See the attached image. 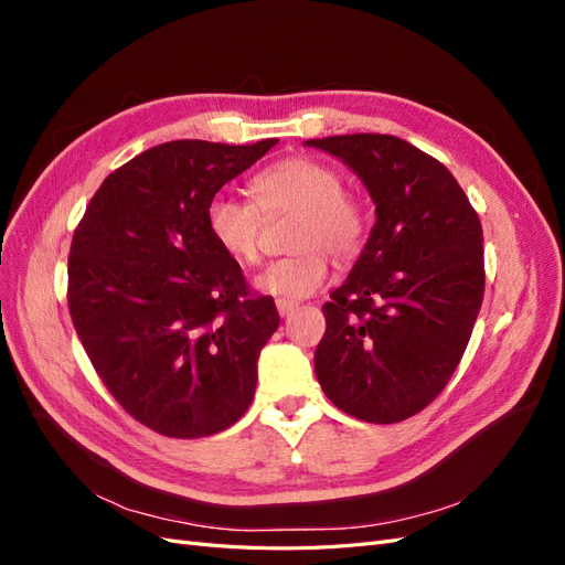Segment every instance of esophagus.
I'll return each mask as SVG.
<instances>
[{
	"label": "esophagus",
	"mask_w": 565,
	"mask_h": 565,
	"mask_svg": "<svg viewBox=\"0 0 565 565\" xmlns=\"http://www.w3.org/2000/svg\"><path fill=\"white\" fill-rule=\"evenodd\" d=\"M276 309H278V313L285 318V316H289V313H292V311L297 309V303L289 301V299H276Z\"/></svg>",
	"instance_id": "1"
}]
</instances>
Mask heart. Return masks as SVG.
Returning a JSON list of instances; mask_svg holds the SVG:
<instances>
[{"label": "heart", "instance_id": "heart-1", "mask_svg": "<svg viewBox=\"0 0 565 565\" xmlns=\"http://www.w3.org/2000/svg\"><path fill=\"white\" fill-rule=\"evenodd\" d=\"M252 202L214 195L204 210L214 245L235 264L249 266L259 259L264 216L297 214L289 256L264 266L254 285L278 299L316 295L328 280V252L339 262L353 259L367 235L363 204L344 191L337 169L320 160L292 156L268 164L249 181Z\"/></svg>", "mask_w": 565, "mask_h": 565}]
</instances>
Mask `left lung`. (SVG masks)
<instances>
[{
  "label": "left lung",
  "mask_w": 565,
  "mask_h": 565,
  "mask_svg": "<svg viewBox=\"0 0 565 565\" xmlns=\"http://www.w3.org/2000/svg\"><path fill=\"white\" fill-rule=\"evenodd\" d=\"M377 204L349 280L322 303L318 382L347 415L393 424L448 386L486 292L483 228L448 167L391 134L309 139Z\"/></svg>",
  "instance_id": "left-lung-1"
}]
</instances>
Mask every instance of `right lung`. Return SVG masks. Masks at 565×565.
<instances>
[{"mask_svg": "<svg viewBox=\"0 0 565 565\" xmlns=\"http://www.w3.org/2000/svg\"><path fill=\"white\" fill-rule=\"evenodd\" d=\"M278 139L172 141L106 177L67 254V309L113 398L148 429L202 438L245 415L280 316L204 224L218 188Z\"/></svg>", "mask_w": 565, "mask_h": 565, "instance_id": "right-lung-1", "label": "right lung"}]
</instances>
